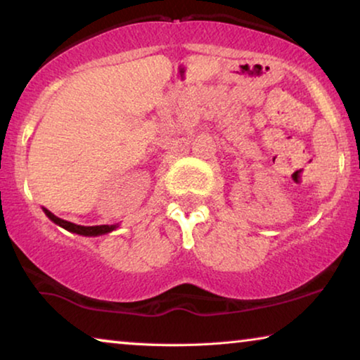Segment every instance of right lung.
Returning a JSON list of instances; mask_svg holds the SVG:
<instances>
[{"instance_id": "obj_1", "label": "right lung", "mask_w": 360, "mask_h": 360, "mask_svg": "<svg viewBox=\"0 0 360 360\" xmlns=\"http://www.w3.org/2000/svg\"><path fill=\"white\" fill-rule=\"evenodd\" d=\"M44 213L51 221L53 223L60 226V228L70 231V233H75V234H80V236H88V238H95V236H103V234H108L111 233V231L117 229V224H101V226H80V224H75V223H70V221H65V219H60L58 216H56L51 211L44 208Z\"/></svg>"}]
</instances>
